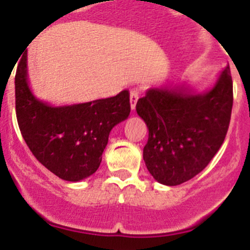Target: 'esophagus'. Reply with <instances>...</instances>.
I'll return each instance as SVG.
<instances>
[{
  "instance_id": "obj_1",
  "label": "esophagus",
  "mask_w": 250,
  "mask_h": 250,
  "mask_svg": "<svg viewBox=\"0 0 250 250\" xmlns=\"http://www.w3.org/2000/svg\"><path fill=\"white\" fill-rule=\"evenodd\" d=\"M138 99H139V91L136 89H132L131 91H130V105H131L132 110L135 109Z\"/></svg>"
}]
</instances>
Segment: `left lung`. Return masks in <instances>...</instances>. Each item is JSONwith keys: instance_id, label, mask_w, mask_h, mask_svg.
Instances as JSON below:
<instances>
[{"instance_id": "8db88e82", "label": "left lung", "mask_w": 250, "mask_h": 250, "mask_svg": "<svg viewBox=\"0 0 250 250\" xmlns=\"http://www.w3.org/2000/svg\"><path fill=\"white\" fill-rule=\"evenodd\" d=\"M231 107L229 65L204 94L184 87L147 90L136 103V112L149 129L143 156L154 179L174 187L199 174L224 143Z\"/></svg>"}]
</instances>
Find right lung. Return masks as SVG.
Returning a JSON list of instances; mask_svg holds the SVG:
<instances>
[{"instance_id": "obj_1", "label": "right lung", "mask_w": 250, "mask_h": 250, "mask_svg": "<svg viewBox=\"0 0 250 250\" xmlns=\"http://www.w3.org/2000/svg\"><path fill=\"white\" fill-rule=\"evenodd\" d=\"M16 116L28 149L51 173L67 182H80L99 169L101 155L115 125L130 114V96H116L51 106L31 92L27 81V52L15 76Z\"/></svg>"}]
</instances>
